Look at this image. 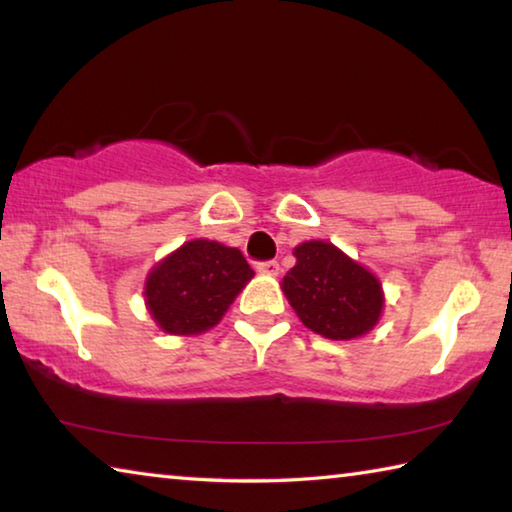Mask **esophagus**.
<instances>
[{
    "label": "esophagus",
    "mask_w": 512,
    "mask_h": 512,
    "mask_svg": "<svg viewBox=\"0 0 512 512\" xmlns=\"http://www.w3.org/2000/svg\"><path fill=\"white\" fill-rule=\"evenodd\" d=\"M255 268H257L259 273H264V275H277V273H280V264H277L275 259H268V262H257Z\"/></svg>",
    "instance_id": "obj_1"
}]
</instances>
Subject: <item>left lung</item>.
Segmentation results:
<instances>
[{
    "label": "left lung",
    "instance_id": "obj_1",
    "mask_svg": "<svg viewBox=\"0 0 512 512\" xmlns=\"http://www.w3.org/2000/svg\"><path fill=\"white\" fill-rule=\"evenodd\" d=\"M293 255L282 291L302 325L332 341L359 339L377 325L384 291L366 266L327 241H305Z\"/></svg>",
    "mask_w": 512,
    "mask_h": 512
}]
</instances>
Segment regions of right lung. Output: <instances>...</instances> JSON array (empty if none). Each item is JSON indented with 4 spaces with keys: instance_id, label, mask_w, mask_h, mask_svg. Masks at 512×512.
Returning a JSON list of instances; mask_svg holds the SVG:
<instances>
[{
    "instance_id": "obj_1",
    "label": "right lung",
    "mask_w": 512,
    "mask_h": 512,
    "mask_svg": "<svg viewBox=\"0 0 512 512\" xmlns=\"http://www.w3.org/2000/svg\"><path fill=\"white\" fill-rule=\"evenodd\" d=\"M253 275L237 248L207 239L185 241L146 277V309L162 332L201 334L219 323Z\"/></svg>"
}]
</instances>
